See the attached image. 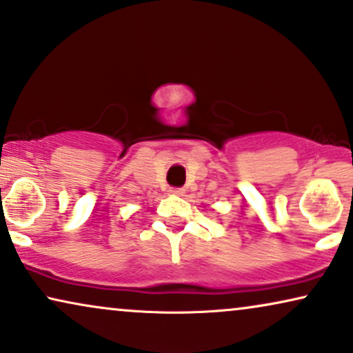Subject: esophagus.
Here are the masks:
<instances>
[{
  "label": "esophagus",
  "instance_id": "obj_1",
  "mask_svg": "<svg viewBox=\"0 0 353 353\" xmlns=\"http://www.w3.org/2000/svg\"><path fill=\"white\" fill-rule=\"evenodd\" d=\"M168 192H170V194H173V196H183V194H185V190H183V188H170Z\"/></svg>",
  "mask_w": 353,
  "mask_h": 353
}]
</instances>
